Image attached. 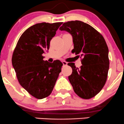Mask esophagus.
Segmentation results:
<instances>
[{"label": "esophagus", "instance_id": "34e87169", "mask_svg": "<svg viewBox=\"0 0 124 124\" xmlns=\"http://www.w3.org/2000/svg\"><path fill=\"white\" fill-rule=\"evenodd\" d=\"M62 63H63V66H66V65H67V64H68V63H67L66 62H65V61H62Z\"/></svg>", "mask_w": 124, "mask_h": 124}]
</instances>
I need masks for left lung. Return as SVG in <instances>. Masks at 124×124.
I'll list each match as a JSON object with an SVG mask.
<instances>
[{
  "mask_svg": "<svg viewBox=\"0 0 124 124\" xmlns=\"http://www.w3.org/2000/svg\"><path fill=\"white\" fill-rule=\"evenodd\" d=\"M72 36V51L83 57L80 69L68 63L72 73L68 76L74 92L84 99H89L103 89L109 69L108 48L104 38L93 27L81 21L64 23L59 28Z\"/></svg>",
  "mask_w": 124,
  "mask_h": 124,
  "instance_id": "1",
  "label": "left lung"
}]
</instances>
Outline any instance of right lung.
I'll use <instances>...</instances> for the list:
<instances>
[{
	"label": "right lung",
	"mask_w": 124,
	"mask_h": 124,
	"mask_svg": "<svg viewBox=\"0 0 124 124\" xmlns=\"http://www.w3.org/2000/svg\"><path fill=\"white\" fill-rule=\"evenodd\" d=\"M62 23H41L32 25L18 39L12 56V65L23 87L38 99L52 93L62 62L44 61L42 54L48 51L50 41Z\"/></svg>",
	"instance_id": "obj_1"
}]
</instances>
